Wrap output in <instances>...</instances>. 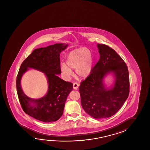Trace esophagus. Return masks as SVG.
Returning <instances> with one entry per match:
<instances>
[{
    "mask_svg": "<svg viewBox=\"0 0 150 150\" xmlns=\"http://www.w3.org/2000/svg\"><path fill=\"white\" fill-rule=\"evenodd\" d=\"M79 86V84H78L77 83H73V89L75 90H77L78 89Z\"/></svg>",
    "mask_w": 150,
    "mask_h": 150,
    "instance_id": "obj_1",
    "label": "esophagus"
}]
</instances>
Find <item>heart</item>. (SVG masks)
I'll list each match as a JSON object with an SVG mask.
<instances>
[{"label": "heart", "instance_id": "obj_1", "mask_svg": "<svg viewBox=\"0 0 150 150\" xmlns=\"http://www.w3.org/2000/svg\"><path fill=\"white\" fill-rule=\"evenodd\" d=\"M93 62V54L90 50L86 47L75 49L68 53L66 64H61V71L66 76L69 77L72 74L71 69H75L77 76L84 79L91 75Z\"/></svg>", "mask_w": 150, "mask_h": 150}]
</instances>
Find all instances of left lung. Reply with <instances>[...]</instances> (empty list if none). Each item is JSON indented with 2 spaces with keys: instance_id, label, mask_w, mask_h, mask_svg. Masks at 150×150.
<instances>
[{
  "instance_id": "1",
  "label": "left lung",
  "mask_w": 150,
  "mask_h": 150,
  "mask_svg": "<svg viewBox=\"0 0 150 150\" xmlns=\"http://www.w3.org/2000/svg\"><path fill=\"white\" fill-rule=\"evenodd\" d=\"M100 59L91 75L81 82L79 91L84 110L95 119L113 116L122 106L129 94V76L125 62L113 49L97 44ZM109 72L115 76L113 87L107 89L103 83Z\"/></svg>"
}]
</instances>
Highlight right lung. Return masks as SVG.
<instances>
[{"instance_id": "obj_1", "label": "right lung", "mask_w": 150, "mask_h": 150, "mask_svg": "<svg viewBox=\"0 0 150 150\" xmlns=\"http://www.w3.org/2000/svg\"><path fill=\"white\" fill-rule=\"evenodd\" d=\"M67 46V44L60 43L35 49L20 66L16 78L18 99L25 113L35 119L51 122L58 120L63 114L65 102L73 86V83L64 81L57 75L61 73L60 54ZM28 67L44 72L47 76L48 91L42 98L31 99L21 90V76Z\"/></svg>"}]
</instances>
